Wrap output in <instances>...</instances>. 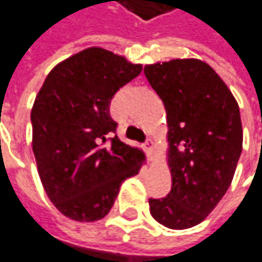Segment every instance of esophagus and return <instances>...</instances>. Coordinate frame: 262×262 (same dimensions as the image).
<instances>
[{
  "instance_id": "1",
  "label": "esophagus",
  "mask_w": 262,
  "mask_h": 262,
  "mask_svg": "<svg viewBox=\"0 0 262 262\" xmlns=\"http://www.w3.org/2000/svg\"><path fill=\"white\" fill-rule=\"evenodd\" d=\"M144 147H146V151H147V155H149V156L151 158V155H153V151H155V143H153L151 140H149V141L146 143V146H144Z\"/></svg>"
}]
</instances>
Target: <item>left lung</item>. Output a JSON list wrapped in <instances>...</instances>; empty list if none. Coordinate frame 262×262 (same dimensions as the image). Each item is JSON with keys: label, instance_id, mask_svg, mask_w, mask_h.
<instances>
[{"label": "left lung", "instance_id": "8db88e82", "mask_svg": "<svg viewBox=\"0 0 262 262\" xmlns=\"http://www.w3.org/2000/svg\"><path fill=\"white\" fill-rule=\"evenodd\" d=\"M144 75L166 111L172 178L166 198L149 199L150 214L168 229H190L212 212L231 184L243 143L239 104L199 59L146 64Z\"/></svg>", "mask_w": 262, "mask_h": 262}]
</instances>
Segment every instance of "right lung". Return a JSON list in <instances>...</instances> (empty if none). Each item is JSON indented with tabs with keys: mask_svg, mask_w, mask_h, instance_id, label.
I'll return each instance as SVG.
<instances>
[{
	"mask_svg": "<svg viewBox=\"0 0 262 262\" xmlns=\"http://www.w3.org/2000/svg\"><path fill=\"white\" fill-rule=\"evenodd\" d=\"M143 69L100 47L56 64L33 101L32 150L48 199L64 216L93 223L109 214L126 178L146 162L141 149L112 135L109 104Z\"/></svg>",
	"mask_w": 262,
	"mask_h": 262,
	"instance_id": "right-lung-1",
	"label": "right lung"
}]
</instances>
